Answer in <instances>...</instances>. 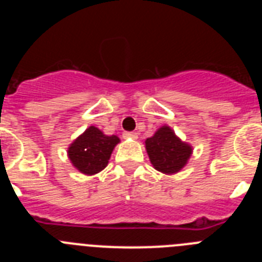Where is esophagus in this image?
Returning a JSON list of instances; mask_svg holds the SVG:
<instances>
[{"label": "esophagus", "mask_w": 262, "mask_h": 262, "mask_svg": "<svg viewBox=\"0 0 262 262\" xmlns=\"http://www.w3.org/2000/svg\"><path fill=\"white\" fill-rule=\"evenodd\" d=\"M124 139H133V140H136L138 139V134L136 133H124L123 134Z\"/></svg>", "instance_id": "obj_1"}]
</instances>
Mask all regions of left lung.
<instances>
[{"instance_id": "1", "label": "left lung", "mask_w": 262, "mask_h": 262, "mask_svg": "<svg viewBox=\"0 0 262 262\" xmlns=\"http://www.w3.org/2000/svg\"><path fill=\"white\" fill-rule=\"evenodd\" d=\"M144 144L152 166L164 174L180 172L193 155V147L182 142L166 124L160 127L154 136L145 139Z\"/></svg>"}]
</instances>
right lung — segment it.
Here are the masks:
<instances>
[{
  "label": "right lung",
  "mask_w": 262,
  "mask_h": 262,
  "mask_svg": "<svg viewBox=\"0 0 262 262\" xmlns=\"http://www.w3.org/2000/svg\"><path fill=\"white\" fill-rule=\"evenodd\" d=\"M120 142L117 135H105L96 126H90L68 147V159L78 172L94 176L107 166L115 145Z\"/></svg>",
  "instance_id": "right-lung-1"
}]
</instances>
